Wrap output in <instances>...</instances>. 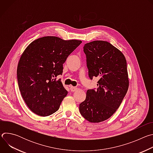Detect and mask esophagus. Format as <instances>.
<instances>
[{
    "mask_svg": "<svg viewBox=\"0 0 153 153\" xmlns=\"http://www.w3.org/2000/svg\"><path fill=\"white\" fill-rule=\"evenodd\" d=\"M77 87H74V86H70V90H71V91H72V92L76 91L77 90Z\"/></svg>",
    "mask_w": 153,
    "mask_h": 153,
    "instance_id": "1",
    "label": "esophagus"
}]
</instances>
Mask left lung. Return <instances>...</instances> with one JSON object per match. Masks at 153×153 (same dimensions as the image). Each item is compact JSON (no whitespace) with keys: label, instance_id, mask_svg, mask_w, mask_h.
Listing matches in <instances>:
<instances>
[{"label":"left lung","instance_id":"8db88e82","mask_svg":"<svg viewBox=\"0 0 153 153\" xmlns=\"http://www.w3.org/2000/svg\"><path fill=\"white\" fill-rule=\"evenodd\" d=\"M88 75L99 78L97 90H88L79 105L82 116L91 123L107 120L117 111L128 89L126 59L110 43L95 40L85 44Z\"/></svg>","mask_w":153,"mask_h":153}]
</instances>
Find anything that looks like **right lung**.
I'll return each instance as SVG.
<instances>
[{
	"mask_svg": "<svg viewBox=\"0 0 153 153\" xmlns=\"http://www.w3.org/2000/svg\"><path fill=\"white\" fill-rule=\"evenodd\" d=\"M81 40L45 36L33 41L22 54L17 65V81L22 97L30 110L48 116L60 107L68 94L59 75L68 56Z\"/></svg>",
	"mask_w": 153,
	"mask_h": 153,
	"instance_id": "add662e5",
	"label": "right lung"
}]
</instances>
